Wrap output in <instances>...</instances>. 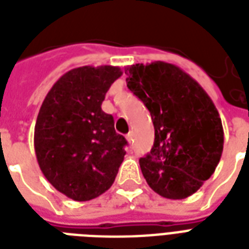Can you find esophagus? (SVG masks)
Returning <instances> with one entry per match:
<instances>
[{
  "label": "esophagus",
  "instance_id": "34e87169",
  "mask_svg": "<svg viewBox=\"0 0 249 249\" xmlns=\"http://www.w3.org/2000/svg\"><path fill=\"white\" fill-rule=\"evenodd\" d=\"M126 140H128L129 143H132V142H133V133L132 132L126 134Z\"/></svg>",
  "mask_w": 249,
  "mask_h": 249
}]
</instances>
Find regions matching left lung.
Listing matches in <instances>:
<instances>
[{
  "label": "left lung",
  "instance_id": "left-lung-1",
  "mask_svg": "<svg viewBox=\"0 0 249 249\" xmlns=\"http://www.w3.org/2000/svg\"><path fill=\"white\" fill-rule=\"evenodd\" d=\"M125 73L155 128L151 151L140 159L146 182L166 199L193 195L214 173L224 150L216 106L196 80L174 64H133Z\"/></svg>",
  "mask_w": 249,
  "mask_h": 249
}]
</instances>
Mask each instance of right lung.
<instances>
[{"instance_id":"1","label":"right lung","mask_w":249,"mask_h":249,"mask_svg":"<svg viewBox=\"0 0 249 249\" xmlns=\"http://www.w3.org/2000/svg\"><path fill=\"white\" fill-rule=\"evenodd\" d=\"M120 67L84 66L66 72L46 94L35 126V151L45 178L76 201L112 186L126 140L115 132L102 102Z\"/></svg>"}]
</instances>
